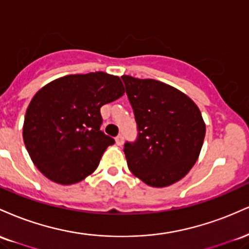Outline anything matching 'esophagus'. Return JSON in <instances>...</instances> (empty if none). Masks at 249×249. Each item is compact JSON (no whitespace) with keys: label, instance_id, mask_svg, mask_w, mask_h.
Instances as JSON below:
<instances>
[{"label":"esophagus","instance_id":"1","mask_svg":"<svg viewBox=\"0 0 249 249\" xmlns=\"http://www.w3.org/2000/svg\"><path fill=\"white\" fill-rule=\"evenodd\" d=\"M116 144L118 145V146H122V145L124 144V137H123L122 134H119V136L116 137Z\"/></svg>","mask_w":249,"mask_h":249}]
</instances>
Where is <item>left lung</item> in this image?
<instances>
[{"mask_svg": "<svg viewBox=\"0 0 249 249\" xmlns=\"http://www.w3.org/2000/svg\"><path fill=\"white\" fill-rule=\"evenodd\" d=\"M138 137L126 142L128 170L152 187L170 186L196 164L206 126L201 112L178 89L154 79L122 76Z\"/></svg>", "mask_w": 249, "mask_h": 249, "instance_id": "8db88e82", "label": "left lung"}]
</instances>
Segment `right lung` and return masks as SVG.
Returning <instances> with one entry per match:
<instances>
[{
  "mask_svg": "<svg viewBox=\"0 0 249 249\" xmlns=\"http://www.w3.org/2000/svg\"><path fill=\"white\" fill-rule=\"evenodd\" d=\"M119 77L97 71L61 77L31 99L23 124V141L31 160L51 181H82L115 144L101 130V107L124 95Z\"/></svg>",
  "mask_w": 249,
  "mask_h": 249,
  "instance_id": "right-lung-1",
  "label": "right lung"
}]
</instances>
